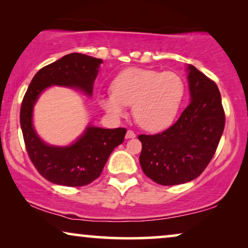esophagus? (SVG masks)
<instances>
[{"mask_svg":"<svg viewBox=\"0 0 248 248\" xmlns=\"http://www.w3.org/2000/svg\"><path fill=\"white\" fill-rule=\"evenodd\" d=\"M133 138H135V133H134L133 131L128 130L126 132V139H133Z\"/></svg>","mask_w":248,"mask_h":248,"instance_id":"34e87169","label":"esophagus"}]
</instances>
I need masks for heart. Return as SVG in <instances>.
Instances as JSON below:
<instances>
[{
	"label": "heart",
	"instance_id": "heart-1",
	"mask_svg": "<svg viewBox=\"0 0 248 248\" xmlns=\"http://www.w3.org/2000/svg\"><path fill=\"white\" fill-rule=\"evenodd\" d=\"M184 83L174 72L130 67L111 83V93L98 100L101 109L114 118L132 106L137 123L148 131L164 130L174 121L184 97Z\"/></svg>",
	"mask_w": 248,
	"mask_h": 248
}]
</instances>
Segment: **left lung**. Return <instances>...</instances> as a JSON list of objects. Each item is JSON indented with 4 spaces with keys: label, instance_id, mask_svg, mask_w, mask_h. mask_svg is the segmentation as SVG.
Wrapping results in <instances>:
<instances>
[{
    "label": "left lung",
    "instance_id": "8db88e82",
    "mask_svg": "<svg viewBox=\"0 0 248 248\" xmlns=\"http://www.w3.org/2000/svg\"><path fill=\"white\" fill-rule=\"evenodd\" d=\"M191 103L178 121L160 134H141L140 165L160 185H178L201 175L211 160L225 128L221 94L217 84L188 64Z\"/></svg>",
    "mask_w": 248,
    "mask_h": 248
}]
</instances>
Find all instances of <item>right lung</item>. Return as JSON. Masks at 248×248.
Returning a JSON list of instances; mask_svg holds the SVG:
<instances>
[{
    "mask_svg": "<svg viewBox=\"0 0 248 248\" xmlns=\"http://www.w3.org/2000/svg\"><path fill=\"white\" fill-rule=\"evenodd\" d=\"M101 59L67 54L40 69L29 84L20 110V125L30 160L47 181L63 186H84L98 178L113 150L123 143L125 128H103L89 123L67 145L46 143L33 125V108L50 87H65L93 96Z\"/></svg>",
    "mask_w": 248,
    "mask_h": 248,
    "instance_id": "1",
    "label": "right lung"
}]
</instances>
